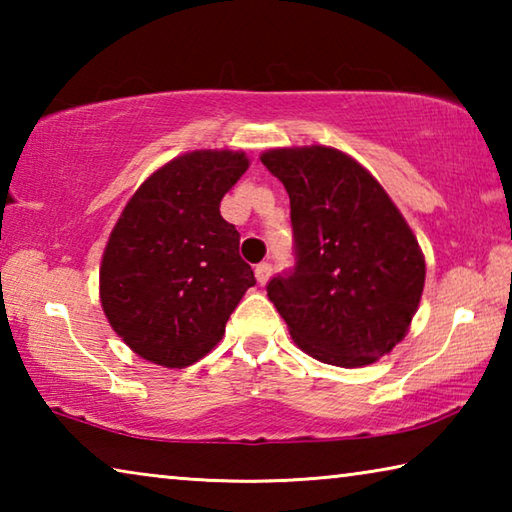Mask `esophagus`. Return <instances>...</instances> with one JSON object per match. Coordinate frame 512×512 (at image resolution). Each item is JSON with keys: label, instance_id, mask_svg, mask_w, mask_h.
<instances>
[{"label": "esophagus", "instance_id": "34e87169", "mask_svg": "<svg viewBox=\"0 0 512 512\" xmlns=\"http://www.w3.org/2000/svg\"><path fill=\"white\" fill-rule=\"evenodd\" d=\"M271 271H273V266L268 264V262L257 264V266H255V277H257V282H259V284H266V282H268V277H271Z\"/></svg>", "mask_w": 512, "mask_h": 512}]
</instances>
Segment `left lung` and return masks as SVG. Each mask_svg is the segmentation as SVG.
<instances>
[{"mask_svg":"<svg viewBox=\"0 0 512 512\" xmlns=\"http://www.w3.org/2000/svg\"><path fill=\"white\" fill-rule=\"evenodd\" d=\"M291 201L296 268L268 298L302 352L361 368L409 332L424 289V255L372 173L332 146L262 153Z\"/></svg>","mask_w":512,"mask_h":512,"instance_id":"obj_1","label":"left lung"}]
</instances>
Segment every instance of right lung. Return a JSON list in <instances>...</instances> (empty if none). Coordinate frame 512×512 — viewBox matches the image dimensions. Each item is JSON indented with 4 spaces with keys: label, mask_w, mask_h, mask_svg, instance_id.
<instances>
[{
    "label": "right lung",
    "mask_w": 512,
    "mask_h": 512,
    "mask_svg": "<svg viewBox=\"0 0 512 512\" xmlns=\"http://www.w3.org/2000/svg\"><path fill=\"white\" fill-rule=\"evenodd\" d=\"M244 151H192L153 171L110 232L99 268L103 314L137 357L185 368L223 339L255 284L221 198L244 176Z\"/></svg>",
    "instance_id": "right-lung-1"
}]
</instances>
